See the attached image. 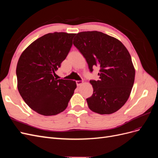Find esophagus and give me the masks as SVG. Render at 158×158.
<instances>
[{
  "mask_svg": "<svg viewBox=\"0 0 158 158\" xmlns=\"http://www.w3.org/2000/svg\"><path fill=\"white\" fill-rule=\"evenodd\" d=\"M76 85H77L78 86H79V85H80L81 84L83 83V81H82V80H77V81H76Z\"/></svg>",
  "mask_w": 158,
  "mask_h": 158,
  "instance_id": "esophagus-1",
  "label": "esophagus"
}]
</instances>
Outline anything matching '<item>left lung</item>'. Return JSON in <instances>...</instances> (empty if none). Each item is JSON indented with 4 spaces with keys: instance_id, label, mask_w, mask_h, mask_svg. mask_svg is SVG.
I'll return each mask as SVG.
<instances>
[{
    "instance_id": "left-lung-1",
    "label": "left lung",
    "mask_w": 158,
    "mask_h": 158,
    "mask_svg": "<svg viewBox=\"0 0 158 158\" xmlns=\"http://www.w3.org/2000/svg\"><path fill=\"white\" fill-rule=\"evenodd\" d=\"M86 60L90 73L99 66V80H91L94 92L86 99L89 108L101 114H111L128 100L135 82L131 56L122 43L100 31H82L73 41Z\"/></svg>"
}]
</instances>
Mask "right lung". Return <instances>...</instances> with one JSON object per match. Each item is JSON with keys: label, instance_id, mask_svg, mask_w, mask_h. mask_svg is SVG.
I'll use <instances>...</instances> for the list:
<instances>
[{"label": "right lung", "instance_id": "add662e5", "mask_svg": "<svg viewBox=\"0 0 158 158\" xmlns=\"http://www.w3.org/2000/svg\"><path fill=\"white\" fill-rule=\"evenodd\" d=\"M76 33H49L23 51L16 67L18 89L26 103L45 116L63 112L76 88L75 81L54 78Z\"/></svg>", "mask_w": 158, "mask_h": 158}]
</instances>
